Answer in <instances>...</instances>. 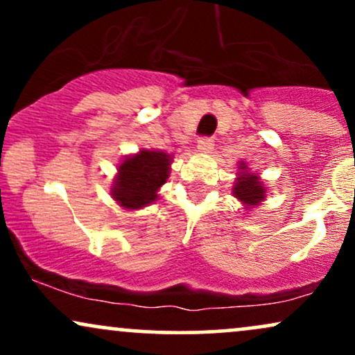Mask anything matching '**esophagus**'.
Here are the masks:
<instances>
[{
    "label": "esophagus",
    "instance_id": "obj_1",
    "mask_svg": "<svg viewBox=\"0 0 355 355\" xmlns=\"http://www.w3.org/2000/svg\"><path fill=\"white\" fill-rule=\"evenodd\" d=\"M198 152L202 153H210L211 150H214V140L209 137H202L200 140H198Z\"/></svg>",
    "mask_w": 355,
    "mask_h": 355
}]
</instances>
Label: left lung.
<instances>
[{"instance_id":"1","label":"left lung","mask_w":355,"mask_h":355,"mask_svg":"<svg viewBox=\"0 0 355 355\" xmlns=\"http://www.w3.org/2000/svg\"><path fill=\"white\" fill-rule=\"evenodd\" d=\"M243 168V166H242ZM235 197L239 200H242L245 205H257L260 200H263L266 197V189H263L262 183L259 182V177L254 173H240L235 183L234 189Z\"/></svg>"}]
</instances>
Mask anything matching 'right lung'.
Instances as JSON below:
<instances>
[{
  "instance_id": "add662e5",
  "label": "right lung",
  "mask_w": 355,
  "mask_h": 355,
  "mask_svg": "<svg viewBox=\"0 0 355 355\" xmlns=\"http://www.w3.org/2000/svg\"><path fill=\"white\" fill-rule=\"evenodd\" d=\"M170 157L164 152L141 150L118 166L112 193L125 209H141L158 197L157 190L168 178Z\"/></svg>"
}]
</instances>
